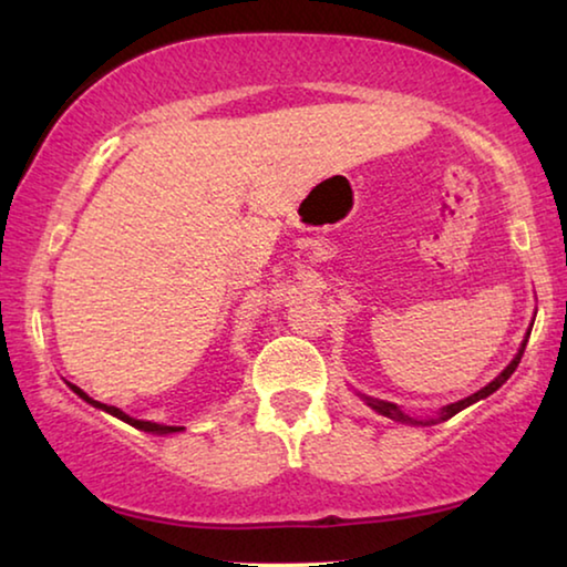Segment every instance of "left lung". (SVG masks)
I'll return each instance as SVG.
<instances>
[{
	"label": "left lung",
	"mask_w": 567,
	"mask_h": 567,
	"mask_svg": "<svg viewBox=\"0 0 567 567\" xmlns=\"http://www.w3.org/2000/svg\"><path fill=\"white\" fill-rule=\"evenodd\" d=\"M527 339H529V332H527ZM527 339L525 342H522V347H519V352H517V357L515 360H512L509 364H507V370H504L499 378H494L489 385L486 388H482L478 390V393H474V395H468V398H464V400H458V403H451V405H446L443 408V411L439 413V417H429V421H415V417H411V415H405L403 411H400V408L395 405V403H385V400H378V398H368L364 395V400H368V405L370 408H374V411H378L380 415H388V417H393V421H400V423H417V425H431V423H439V421H449V417H454L458 411H464V408H468L472 403H476V400H482V398H486V395H492L494 390H499L504 382H507L509 378H512V372L517 370V364H519V360H522V354H525V347H527Z\"/></svg>",
	"instance_id": "left-lung-1"
}]
</instances>
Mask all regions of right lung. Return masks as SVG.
<instances>
[{
    "mask_svg": "<svg viewBox=\"0 0 567 567\" xmlns=\"http://www.w3.org/2000/svg\"><path fill=\"white\" fill-rule=\"evenodd\" d=\"M78 395H81L85 403H91V405H95V408H101V411H106V413H111V415H116V417H121V421L124 423H128V425H134V429H142V431H152V433H172V431H182V429H177V425H159V423H152V421H136V417H132V415H126L124 411H118V408H113V405H103V403H99V400H93V398H89L83 393L81 388H75V385H71Z\"/></svg>",
    "mask_w": 567,
    "mask_h": 567,
    "instance_id": "1",
    "label": "right lung"
}]
</instances>
